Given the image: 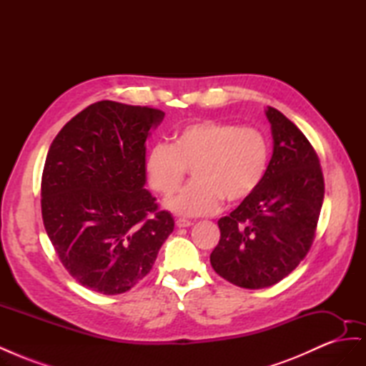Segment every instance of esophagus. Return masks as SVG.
Instances as JSON below:
<instances>
[{
	"label": "esophagus",
	"instance_id": "obj_1",
	"mask_svg": "<svg viewBox=\"0 0 366 366\" xmlns=\"http://www.w3.org/2000/svg\"><path fill=\"white\" fill-rule=\"evenodd\" d=\"M175 224H177V227H189V226H192V221L184 219V218H179L175 221Z\"/></svg>",
	"mask_w": 366,
	"mask_h": 366
}]
</instances>
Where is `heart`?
<instances>
[{
  "label": "heart",
  "instance_id": "obj_1",
  "mask_svg": "<svg viewBox=\"0 0 366 366\" xmlns=\"http://www.w3.org/2000/svg\"><path fill=\"white\" fill-rule=\"evenodd\" d=\"M269 164V143L253 127L200 120L177 129L169 143H156L145 159L149 186L162 195L179 189L187 168L194 182L166 200L183 217L217 212L223 198L244 202L261 184Z\"/></svg>",
  "mask_w": 366,
  "mask_h": 366
}]
</instances>
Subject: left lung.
I'll list each match as a JSON object with an SVG mask.
<instances>
[{"label":"left lung","mask_w":366,"mask_h":366,"mask_svg":"<svg viewBox=\"0 0 366 366\" xmlns=\"http://www.w3.org/2000/svg\"><path fill=\"white\" fill-rule=\"evenodd\" d=\"M273 154L258 189L218 219L214 270L242 289H264L284 280L308 253L324 203L317 154L292 120L272 107Z\"/></svg>","instance_id":"obj_1"}]
</instances>
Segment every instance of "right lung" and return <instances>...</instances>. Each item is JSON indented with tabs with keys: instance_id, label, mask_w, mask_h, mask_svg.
Returning <instances> with one entry per match:
<instances>
[{
	"instance_id": "1",
	"label": "right lung",
	"mask_w": 366,
	"mask_h": 366,
	"mask_svg": "<svg viewBox=\"0 0 366 366\" xmlns=\"http://www.w3.org/2000/svg\"><path fill=\"white\" fill-rule=\"evenodd\" d=\"M164 113L101 101L51 142L41 182L44 227L62 265L102 295L132 289L152 269L174 218L145 189V142Z\"/></svg>"
}]
</instances>
